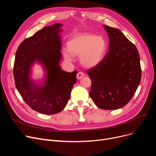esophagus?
<instances>
[{
	"instance_id": "34e87169",
	"label": "esophagus",
	"mask_w": 156,
	"mask_h": 156,
	"mask_svg": "<svg viewBox=\"0 0 156 156\" xmlns=\"http://www.w3.org/2000/svg\"><path fill=\"white\" fill-rule=\"evenodd\" d=\"M84 76H85V74H84L83 72H78V74H77L76 78H77L78 80H80V79H81V78H83Z\"/></svg>"
}]
</instances>
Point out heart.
Listing matches in <instances>:
<instances>
[{"label":"heart","instance_id":"b5f03b06","mask_svg":"<svg viewBox=\"0 0 156 156\" xmlns=\"http://www.w3.org/2000/svg\"><path fill=\"white\" fill-rule=\"evenodd\" d=\"M108 42L102 36L90 33L80 34L71 37L67 42L64 58L71 61L73 56H78L80 63L86 68H94L104 58L108 50Z\"/></svg>","mask_w":156,"mask_h":156}]
</instances>
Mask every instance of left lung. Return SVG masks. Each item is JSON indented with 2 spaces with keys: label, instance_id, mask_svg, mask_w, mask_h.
Masks as SVG:
<instances>
[{
  "label": "left lung",
  "instance_id": "left-lung-1",
  "mask_svg": "<svg viewBox=\"0 0 156 156\" xmlns=\"http://www.w3.org/2000/svg\"><path fill=\"white\" fill-rule=\"evenodd\" d=\"M109 50L96 66L87 71L92 81L90 96L101 109L114 110L132 99L141 80L140 57L135 45L114 28L104 25Z\"/></svg>",
  "mask_w": 156,
  "mask_h": 156
}]
</instances>
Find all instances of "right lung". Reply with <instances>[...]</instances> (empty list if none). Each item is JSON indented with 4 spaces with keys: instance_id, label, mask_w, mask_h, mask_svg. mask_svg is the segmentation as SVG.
Segmentation results:
<instances>
[{
    "instance_id": "1",
    "label": "right lung",
    "mask_w": 156,
    "mask_h": 156,
    "mask_svg": "<svg viewBox=\"0 0 156 156\" xmlns=\"http://www.w3.org/2000/svg\"><path fill=\"white\" fill-rule=\"evenodd\" d=\"M61 24L46 27L24 40L16 51L13 74L15 85L23 101L42 114H55L66 105L73 85L76 82L77 71L61 70V39L59 32ZM42 63L47 77L45 86H39L29 79L31 66Z\"/></svg>"
}]
</instances>
